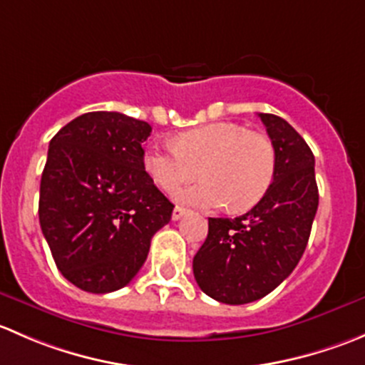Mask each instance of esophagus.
Masks as SVG:
<instances>
[{"mask_svg": "<svg viewBox=\"0 0 365 365\" xmlns=\"http://www.w3.org/2000/svg\"><path fill=\"white\" fill-rule=\"evenodd\" d=\"M187 213L185 208H182V206H175V210H173V220H178L182 219L183 215Z\"/></svg>", "mask_w": 365, "mask_h": 365, "instance_id": "esophagus-1", "label": "esophagus"}]
</instances>
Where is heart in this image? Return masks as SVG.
Wrapping results in <instances>:
<instances>
[{
  "mask_svg": "<svg viewBox=\"0 0 365 365\" xmlns=\"http://www.w3.org/2000/svg\"><path fill=\"white\" fill-rule=\"evenodd\" d=\"M175 150L150 148L145 169L164 192H176L185 183L203 178L200 185L182 190L178 200L201 208L230 205L244 212L263 200L275 176L274 143L259 132L237 123H210L182 132Z\"/></svg>",
  "mask_w": 365,
  "mask_h": 365,
  "instance_id": "obj_1",
  "label": "heart"
}]
</instances>
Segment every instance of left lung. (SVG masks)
Masks as SVG:
<instances>
[{
  "instance_id": "8db88e82",
  "label": "left lung",
  "mask_w": 365,
  "mask_h": 365,
  "mask_svg": "<svg viewBox=\"0 0 365 365\" xmlns=\"http://www.w3.org/2000/svg\"><path fill=\"white\" fill-rule=\"evenodd\" d=\"M275 148V176L263 200L235 219H208L192 261L197 286L222 304L242 305L274 292L298 264L318 210L314 155L282 118L259 113Z\"/></svg>"
}]
</instances>
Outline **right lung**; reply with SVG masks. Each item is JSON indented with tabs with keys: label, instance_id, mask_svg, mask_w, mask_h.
Wrapping results in <instances>:
<instances>
[{
	"label": "right lung",
	"instance_id": "obj_1",
	"mask_svg": "<svg viewBox=\"0 0 365 365\" xmlns=\"http://www.w3.org/2000/svg\"><path fill=\"white\" fill-rule=\"evenodd\" d=\"M152 127L114 111L77 116L49 143L38 219L58 270L77 288L127 286L175 205L145 171Z\"/></svg>",
	"mask_w": 365,
	"mask_h": 365
}]
</instances>
